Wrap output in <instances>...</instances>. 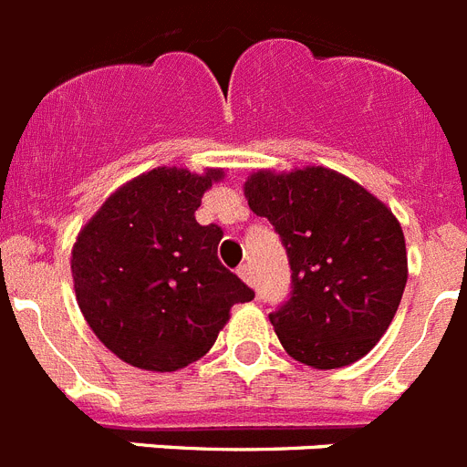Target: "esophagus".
Returning <instances> with one entry per match:
<instances>
[{
	"label": "esophagus",
	"instance_id": "obj_1",
	"mask_svg": "<svg viewBox=\"0 0 467 467\" xmlns=\"http://www.w3.org/2000/svg\"><path fill=\"white\" fill-rule=\"evenodd\" d=\"M237 275H239V277H242V279H244V282L249 284V286H254V273H251V267H249V265H242V267H239Z\"/></svg>",
	"mask_w": 467,
	"mask_h": 467
}]
</instances>
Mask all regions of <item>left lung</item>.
Segmentation results:
<instances>
[{
	"label": "left lung",
	"mask_w": 467,
	"mask_h": 467,
	"mask_svg": "<svg viewBox=\"0 0 467 467\" xmlns=\"http://www.w3.org/2000/svg\"><path fill=\"white\" fill-rule=\"evenodd\" d=\"M244 194L289 256L291 298L270 315L284 350L312 368L362 359L388 331L407 286V244L395 213L327 166L258 169Z\"/></svg>",
	"instance_id": "obj_1"
}]
</instances>
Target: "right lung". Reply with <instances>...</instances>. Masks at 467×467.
<instances>
[{
	"mask_svg": "<svg viewBox=\"0 0 467 467\" xmlns=\"http://www.w3.org/2000/svg\"><path fill=\"white\" fill-rule=\"evenodd\" d=\"M223 169L157 166L103 202L72 246L77 306L121 362L178 371L197 362L254 291L218 261V225L194 211Z\"/></svg>",
	"mask_w": 467,
	"mask_h": 467,
	"instance_id": "1",
	"label": "right lung"
}]
</instances>
